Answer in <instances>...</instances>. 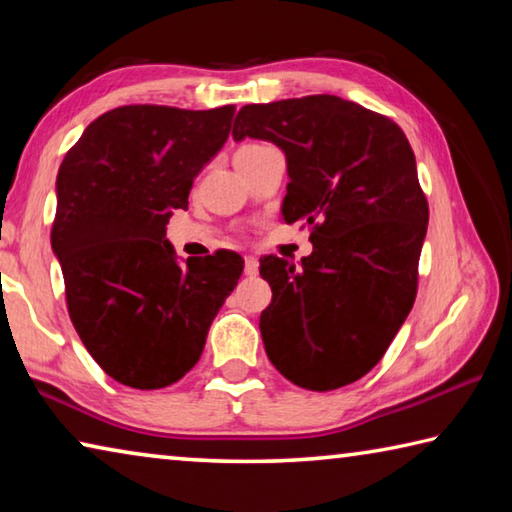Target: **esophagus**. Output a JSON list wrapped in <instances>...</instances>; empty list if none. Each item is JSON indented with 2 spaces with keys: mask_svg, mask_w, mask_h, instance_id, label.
<instances>
[{
  "mask_svg": "<svg viewBox=\"0 0 512 512\" xmlns=\"http://www.w3.org/2000/svg\"><path fill=\"white\" fill-rule=\"evenodd\" d=\"M244 271H246V275H248V277H255V275H257V271H259V262H257V257L248 255V257L244 259Z\"/></svg>",
  "mask_w": 512,
  "mask_h": 512,
  "instance_id": "esophagus-1",
  "label": "esophagus"
}]
</instances>
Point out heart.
Segmentation results:
<instances>
[{
    "mask_svg": "<svg viewBox=\"0 0 512 512\" xmlns=\"http://www.w3.org/2000/svg\"><path fill=\"white\" fill-rule=\"evenodd\" d=\"M253 146H257V144H246V146H241L239 151H248V149H253Z\"/></svg>",
    "mask_w": 512,
    "mask_h": 512,
    "instance_id": "1",
    "label": "heart"
}]
</instances>
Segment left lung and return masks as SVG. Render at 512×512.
<instances>
[{
  "instance_id": "left-lung-1",
  "label": "left lung",
  "mask_w": 512,
  "mask_h": 512,
  "mask_svg": "<svg viewBox=\"0 0 512 512\" xmlns=\"http://www.w3.org/2000/svg\"><path fill=\"white\" fill-rule=\"evenodd\" d=\"M232 137L287 158L282 219L311 228L298 264L268 255L273 300L259 329L268 359L307 391H334L377 366L418 289L429 207L402 128L334 94L244 106Z\"/></svg>"
}]
</instances>
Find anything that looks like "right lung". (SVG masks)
I'll list each match as a JSON object with an SVG mask.
<instances>
[{"instance_id": "1", "label": "right lung", "mask_w": 512, "mask_h": 512, "mask_svg": "<svg viewBox=\"0 0 512 512\" xmlns=\"http://www.w3.org/2000/svg\"><path fill=\"white\" fill-rule=\"evenodd\" d=\"M232 112L121 106L94 119L60 164L51 248L69 318L119 384L153 391L185 377L244 271L232 250L180 259L164 239L228 140Z\"/></svg>"}]
</instances>
